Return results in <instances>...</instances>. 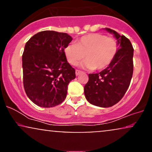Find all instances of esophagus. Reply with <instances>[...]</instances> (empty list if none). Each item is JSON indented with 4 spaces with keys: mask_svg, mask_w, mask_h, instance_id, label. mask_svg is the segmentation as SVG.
Here are the masks:
<instances>
[{
    "mask_svg": "<svg viewBox=\"0 0 152 152\" xmlns=\"http://www.w3.org/2000/svg\"><path fill=\"white\" fill-rule=\"evenodd\" d=\"M81 73H82V71H79V70H76V76H78V75L81 74Z\"/></svg>",
    "mask_w": 152,
    "mask_h": 152,
    "instance_id": "esophagus-1",
    "label": "esophagus"
}]
</instances>
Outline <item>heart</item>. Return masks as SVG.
Instances as JSON below:
<instances>
[{"label":"heart","mask_w":152,"mask_h":152,"mask_svg":"<svg viewBox=\"0 0 152 152\" xmlns=\"http://www.w3.org/2000/svg\"><path fill=\"white\" fill-rule=\"evenodd\" d=\"M118 50V43L114 38L102 34H89L80 38L76 43L68 45L64 54L68 62L76 66L84 58L83 67L102 70L113 61Z\"/></svg>","instance_id":"obj_1"}]
</instances>
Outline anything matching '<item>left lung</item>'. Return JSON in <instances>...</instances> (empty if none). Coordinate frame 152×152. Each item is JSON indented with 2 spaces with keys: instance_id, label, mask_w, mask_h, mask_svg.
I'll return each instance as SVG.
<instances>
[{
  "instance_id": "8db88e82",
  "label": "left lung",
  "mask_w": 152,
  "mask_h": 152,
  "mask_svg": "<svg viewBox=\"0 0 152 152\" xmlns=\"http://www.w3.org/2000/svg\"><path fill=\"white\" fill-rule=\"evenodd\" d=\"M117 40L118 50L106 69L99 74H88L84 86L86 100L93 105L111 107L123 98L130 85L133 75L134 48L126 36L106 28Z\"/></svg>"
}]
</instances>
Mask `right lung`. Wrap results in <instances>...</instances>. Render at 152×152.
<instances>
[{
	"label": "right lung",
	"instance_id": "1",
	"mask_svg": "<svg viewBox=\"0 0 152 152\" xmlns=\"http://www.w3.org/2000/svg\"><path fill=\"white\" fill-rule=\"evenodd\" d=\"M72 41L66 33L41 31L32 36L22 56L23 86L32 102L53 107L65 100L69 82L76 78L64 48Z\"/></svg>",
	"mask_w": 152,
	"mask_h": 152
}]
</instances>
